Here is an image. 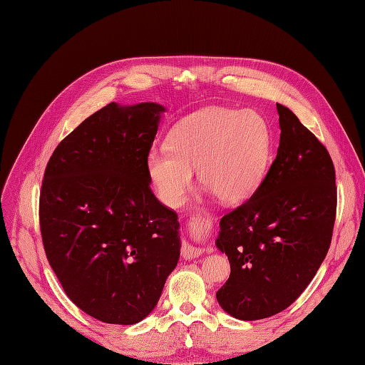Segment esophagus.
Wrapping results in <instances>:
<instances>
[{"label":"esophagus","mask_w":365,"mask_h":365,"mask_svg":"<svg viewBox=\"0 0 365 365\" xmlns=\"http://www.w3.org/2000/svg\"><path fill=\"white\" fill-rule=\"evenodd\" d=\"M198 224H202V222H200V219H192V222H189V225H198ZM201 253H202V249L197 247V246H192V245H185L182 247V257L185 259L198 258Z\"/></svg>","instance_id":"34e87169"}]
</instances>
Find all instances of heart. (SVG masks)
<instances>
[{"mask_svg": "<svg viewBox=\"0 0 365 365\" xmlns=\"http://www.w3.org/2000/svg\"><path fill=\"white\" fill-rule=\"evenodd\" d=\"M270 135L261 116L227 107H205L182 119L168 135V146L146 156L149 178L160 198L179 207L198 179L224 204H240L261 185Z\"/></svg>", "mask_w": 365, "mask_h": 365, "instance_id": "obj_1", "label": "heart"}]
</instances>
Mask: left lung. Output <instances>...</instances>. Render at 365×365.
<instances>
[{"label": "left lung", "mask_w": 365, "mask_h": 365, "mask_svg": "<svg viewBox=\"0 0 365 365\" xmlns=\"http://www.w3.org/2000/svg\"><path fill=\"white\" fill-rule=\"evenodd\" d=\"M277 113L274 163L249 201L219 222L216 247L228 257L231 274L216 298L240 321L289 307L319 270L334 228L329 153L288 107L277 104Z\"/></svg>", "instance_id": "left-lung-1"}]
</instances>
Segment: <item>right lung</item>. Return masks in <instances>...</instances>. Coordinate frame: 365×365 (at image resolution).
<instances>
[{
	"label": "right lung",
	"instance_id": "add662e5",
	"mask_svg": "<svg viewBox=\"0 0 365 365\" xmlns=\"http://www.w3.org/2000/svg\"><path fill=\"white\" fill-rule=\"evenodd\" d=\"M167 108L110 103L61 141L40 192L46 257L73 303L106 324L155 309L180 257V224L150 191L146 156Z\"/></svg>",
	"mask_w": 365,
	"mask_h": 365
}]
</instances>
